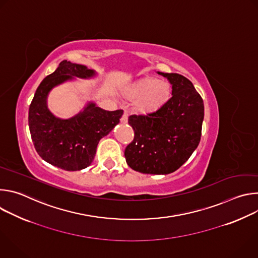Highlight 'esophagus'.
I'll return each mask as SVG.
<instances>
[{"instance_id":"obj_1","label":"esophagus","mask_w":258,"mask_h":258,"mask_svg":"<svg viewBox=\"0 0 258 258\" xmlns=\"http://www.w3.org/2000/svg\"><path fill=\"white\" fill-rule=\"evenodd\" d=\"M127 113H123V115L121 116V118H120V121L122 122V123H126L127 122Z\"/></svg>"}]
</instances>
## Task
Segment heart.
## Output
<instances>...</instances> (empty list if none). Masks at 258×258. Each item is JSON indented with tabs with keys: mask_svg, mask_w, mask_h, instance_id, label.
Returning <instances> with one entry per match:
<instances>
[{
	"mask_svg": "<svg viewBox=\"0 0 258 258\" xmlns=\"http://www.w3.org/2000/svg\"><path fill=\"white\" fill-rule=\"evenodd\" d=\"M131 99H138L137 108L146 111L161 106L169 96V86L162 81L146 78L134 85L126 93Z\"/></svg>",
	"mask_w": 258,
	"mask_h": 258,
	"instance_id": "obj_1",
	"label": "heart"
}]
</instances>
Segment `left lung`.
Wrapping results in <instances>:
<instances>
[{
    "mask_svg": "<svg viewBox=\"0 0 258 258\" xmlns=\"http://www.w3.org/2000/svg\"><path fill=\"white\" fill-rule=\"evenodd\" d=\"M159 75L172 85L171 97L156 110L133 114L135 137L124 150L126 163L142 173L167 174L185 163L201 139L204 104L193 84L178 73Z\"/></svg>",
    "mask_w": 258,
    "mask_h": 258,
    "instance_id": "obj_1",
    "label": "left lung"
}]
</instances>
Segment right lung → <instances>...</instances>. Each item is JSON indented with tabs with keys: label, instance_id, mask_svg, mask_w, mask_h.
<instances>
[{
	"label": "right lung",
	"instance_id": "1",
	"mask_svg": "<svg viewBox=\"0 0 258 258\" xmlns=\"http://www.w3.org/2000/svg\"><path fill=\"white\" fill-rule=\"evenodd\" d=\"M94 75L85 65L64 60L43 80L29 105L28 125L36 152L48 163L64 170L88 167L99 141L113 130L123 113L122 110L106 111L93 103L69 119L56 118L49 111L46 100L52 88L73 77L87 79Z\"/></svg>",
	"mask_w": 258,
	"mask_h": 258
}]
</instances>
